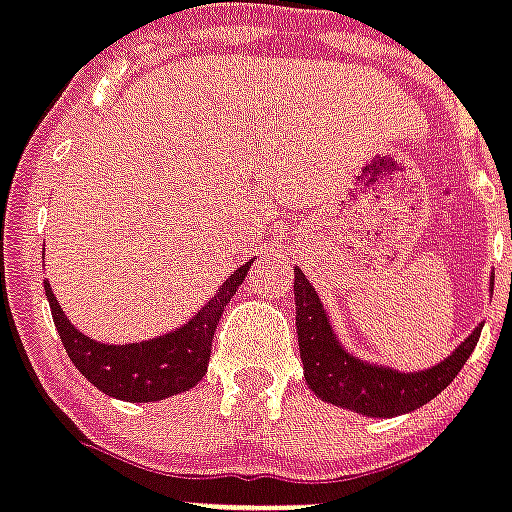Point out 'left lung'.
Returning <instances> with one entry per match:
<instances>
[{"instance_id": "obj_1", "label": "left lung", "mask_w": 512, "mask_h": 512, "mask_svg": "<svg viewBox=\"0 0 512 512\" xmlns=\"http://www.w3.org/2000/svg\"><path fill=\"white\" fill-rule=\"evenodd\" d=\"M294 305H297L299 357L305 365L310 389L331 405L373 418L410 413L415 407L434 400L468 363L481 334V326L473 328V334L458 350L429 371L397 373L392 368L363 363L342 350V344L331 331L321 299L299 268H294Z\"/></svg>"}]
</instances>
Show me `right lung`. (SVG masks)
Here are the masks:
<instances>
[{
	"label": "right lung",
	"instance_id": "obj_1",
	"mask_svg": "<svg viewBox=\"0 0 512 512\" xmlns=\"http://www.w3.org/2000/svg\"><path fill=\"white\" fill-rule=\"evenodd\" d=\"M249 265L252 263L231 273V278H226V284L220 286L215 297L186 326L160 339L139 344H99L83 336L68 321V315L62 313L49 284H44V292L52 307L62 347L73 365L99 392L126 402H157L170 394L189 392L191 386L202 381L210 363V347H213V334L220 315L247 276Z\"/></svg>",
	"mask_w": 512,
	"mask_h": 512
}]
</instances>
